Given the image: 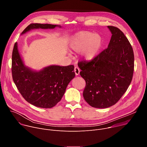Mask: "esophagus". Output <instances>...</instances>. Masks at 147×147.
Listing matches in <instances>:
<instances>
[{
  "mask_svg": "<svg viewBox=\"0 0 147 147\" xmlns=\"http://www.w3.org/2000/svg\"><path fill=\"white\" fill-rule=\"evenodd\" d=\"M74 72H75L76 75H78L80 74V69L78 67H74Z\"/></svg>",
  "mask_w": 147,
  "mask_h": 147,
  "instance_id": "34e87169",
  "label": "esophagus"
}]
</instances>
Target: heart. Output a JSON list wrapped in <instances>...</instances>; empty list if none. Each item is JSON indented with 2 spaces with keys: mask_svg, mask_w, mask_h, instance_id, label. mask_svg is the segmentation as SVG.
Returning a JSON list of instances; mask_svg holds the SVG:
<instances>
[{
  "mask_svg": "<svg viewBox=\"0 0 147 147\" xmlns=\"http://www.w3.org/2000/svg\"><path fill=\"white\" fill-rule=\"evenodd\" d=\"M101 37L89 31H80L70 39V47L76 52L83 50V56L87 60H91L98 55L102 46Z\"/></svg>",
  "mask_w": 147,
  "mask_h": 147,
  "instance_id": "b5f03b06",
  "label": "heart"
}]
</instances>
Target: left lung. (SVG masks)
Returning <instances> with one entry per match:
<instances>
[{
	"instance_id": "1",
	"label": "left lung",
	"mask_w": 147,
	"mask_h": 147,
	"mask_svg": "<svg viewBox=\"0 0 147 147\" xmlns=\"http://www.w3.org/2000/svg\"><path fill=\"white\" fill-rule=\"evenodd\" d=\"M112 35L108 47L90 61L78 63L86 81L83 96L90 106L107 108L116 104L131 82L134 67L133 48L118 28L108 26Z\"/></svg>"
}]
</instances>
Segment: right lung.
Returning <instances> with one entry per match:
<instances>
[{
  "mask_svg": "<svg viewBox=\"0 0 147 147\" xmlns=\"http://www.w3.org/2000/svg\"><path fill=\"white\" fill-rule=\"evenodd\" d=\"M60 26L49 24H31L23 34L34 28L52 29ZM74 66H50L39 71H32L24 66L17 44L12 52L11 73L14 82L23 97L30 103L42 108H51L61 100L67 85L75 77Z\"/></svg>",
  "mask_w": 147,
  "mask_h": 147,
  "instance_id": "1",
  "label": "right lung"
}]
</instances>
